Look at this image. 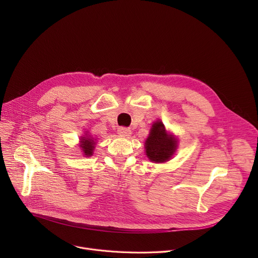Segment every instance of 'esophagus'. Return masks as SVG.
<instances>
[{
    "label": "esophagus",
    "mask_w": 258,
    "mask_h": 258,
    "mask_svg": "<svg viewBox=\"0 0 258 258\" xmlns=\"http://www.w3.org/2000/svg\"><path fill=\"white\" fill-rule=\"evenodd\" d=\"M118 134L119 135H121V136H131V134H132V131H131V128L130 127H119L118 128Z\"/></svg>",
    "instance_id": "obj_1"
}]
</instances>
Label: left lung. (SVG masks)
Masks as SVG:
<instances>
[{
    "instance_id": "1",
    "label": "left lung",
    "mask_w": 258,
    "mask_h": 258,
    "mask_svg": "<svg viewBox=\"0 0 258 258\" xmlns=\"http://www.w3.org/2000/svg\"><path fill=\"white\" fill-rule=\"evenodd\" d=\"M175 147L177 141L172 136L167 135L163 123L161 121L155 122L150 136L145 141V151L148 159L156 163H162L173 155Z\"/></svg>"
}]
</instances>
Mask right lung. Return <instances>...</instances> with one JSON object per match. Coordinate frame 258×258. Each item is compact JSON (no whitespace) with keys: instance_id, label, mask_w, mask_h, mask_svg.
I'll list each match as a JSON object with an SVG mask.
<instances>
[{"instance_id":"right-lung-1","label":"right lung","mask_w":258,"mask_h":258,"mask_svg":"<svg viewBox=\"0 0 258 258\" xmlns=\"http://www.w3.org/2000/svg\"><path fill=\"white\" fill-rule=\"evenodd\" d=\"M94 140L93 139H90L89 138H86V137H83L81 138V148H83V151L85 153L86 156H91L93 154V150H94Z\"/></svg>"}]
</instances>
